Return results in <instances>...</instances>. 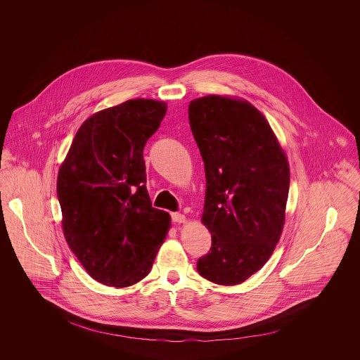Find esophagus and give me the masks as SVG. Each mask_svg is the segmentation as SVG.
<instances>
[{
    "instance_id": "1",
    "label": "esophagus",
    "mask_w": 360,
    "mask_h": 360,
    "mask_svg": "<svg viewBox=\"0 0 360 360\" xmlns=\"http://www.w3.org/2000/svg\"><path fill=\"white\" fill-rule=\"evenodd\" d=\"M172 220L176 223H184L186 221V216L181 213H172Z\"/></svg>"
}]
</instances>
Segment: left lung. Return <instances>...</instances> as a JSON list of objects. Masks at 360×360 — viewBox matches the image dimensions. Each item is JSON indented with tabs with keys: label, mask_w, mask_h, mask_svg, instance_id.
<instances>
[{
	"label": "left lung",
	"mask_w": 360,
	"mask_h": 360,
	"mask_svg": "<svg viewBox=\"0 0 360 360\" xmlns=\"http://www.w3.org/2000/svg\"><path fill=\"white\" fill-rule=\"evenodd\" d=\"M193 136L205 165L202 223L212 234L197 262L212 283H244L271 257L285 219L290 166L269 122L244 100L190 103Z\"/></svg>",
	"instance_id": "1"
}]
</instances>
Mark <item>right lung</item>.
I'll use <instances>...</instances> for the list:
<instances>
[{
    "label": "right lung",
    "instance_id": "obj_1",
    "mask_svg": "<svg viewBox=\"0 0 360 360\" xmlns=\"http://www.w3.org/2000/svg\"><path fill=\"white\" fill-rule=\"evenodd\" d=\"M166 109L162 101L137 98L94 113L59 167L65 238L86 271L105 285L143 280L170 227L169 213L151 204L143 158Z\"/></svg>",
    "mask_w": 360,
    "mask_h": 360
}]
</instances>
